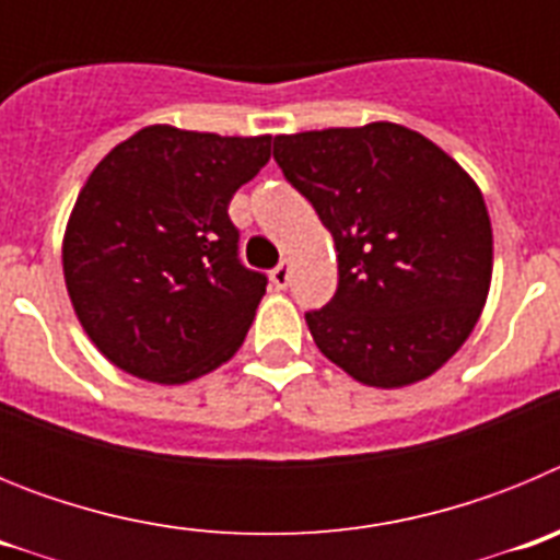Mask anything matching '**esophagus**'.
<instances>
[{
	"mask_svg": "<svg viewBox=\"0 0 560 560\" xmlns=\"http://www.w3.org/2000/svg\"><path fill=\"white\" fill-rule=\"evenodd\" d=\"M271 283H275V289H285L291 280V266L289 260H283V264H277L275 269H271Z\"/></svg>",
	"mask_w": 560,
	"mask_h": 560,
	"instance_id": "esophagus-1",
	"label": "esophagus"
}]
</instances>
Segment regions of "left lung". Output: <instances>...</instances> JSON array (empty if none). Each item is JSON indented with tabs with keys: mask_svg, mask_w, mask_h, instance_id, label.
Instances as JSON below:
<instances>
[{
	"mask_svg": "<svg viewBox=\"0 0 560 560\" xmlns=\"http://www.w3.org/2000/svg\"><path fill=\"white\" fill-rule=\"evenodd\" d=\"M275 162L336 244V294L305 314L316 348L368 387L429 378L471 336L491 289L477 182L395 122L280 133Z\"/></svg>",
	"mask_w": 560,
	"mask_h": 560,
	"instance_id": "8db88e82",
	"label": "left lung"
}]
</instances>
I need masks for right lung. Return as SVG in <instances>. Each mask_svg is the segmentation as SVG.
I'll return each instance as SVG.
<instances>
[{
  "instance_id": "add662e5",
  "label": "right lung",
  "mask_w": 560,
  "mask_h": 560,
  "mask_svg": "<svg viewBox=\"0 0 560 560\" xmlns=\"http://www.w3.org/2000/svg\"><path fill=\"white\" fill-rule=\"evenodd\" d=\"M269 151V133L148 126L92 171L63 232V280L112 364L187 384L244 345L266 275L237 260L226 207Z\"/></svg>"
}]
</instances>
